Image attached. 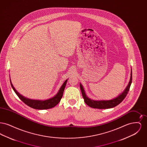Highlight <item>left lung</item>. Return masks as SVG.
Returning <instances> with one entry per match:
<instances>
[{
	"label": "left lung",
	"mask_w": 147,
	"mask_h": 147,
	"mask_svg": "<svg viewBox=\"0 0 147 147\" xmlns=\"http://www.w3.org/2000/svg\"><path fill=\"white\" fill-rule=\"evenodd\" d=\"M132 71L131 69L130 80H129V83L127 86L125 90L117 97L112 99V100H98L97 101V100H91L90 98H89L86 96V95L85 92L84 88L81 84H80V90H81V92L82 94V96L84 98V102H85V104L86 105H88L89 106L91 107L92 108H94V109H110V108H112V107H114L117 106L123 100V99L125 98H126V96L129 91V90L131 85L132 83Z\"/></svg>",
	"instance_id": "left-lung-1"
}]
</instances>
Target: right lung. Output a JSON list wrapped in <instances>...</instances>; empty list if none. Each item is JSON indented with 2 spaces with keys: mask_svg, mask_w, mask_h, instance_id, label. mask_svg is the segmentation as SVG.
<instances>
[{
  "mask_svg": "<svg viewBox=\"0 0 147 147\" xmlns=\"http://www.w3.org/2000/svg\"><path fill=\"white\" fill-rule=\"evenodd\" d=\"M11 86L14 90L16 94L18 95V96L20 98L21 101L24 102L26 105L30 106L31 108L37 109V110H45V109H49L52 107H54L57 105L59 101H61V98L63 96V92L64 90L65 85L67 84V82L68 80L67 79L64 83H63L62 86L61 87L59 90L58 92V93L53 98H49L48 100H32L28 98H25L24 96H22L18 91L16 90V89L14 88L13 84L11 83V80L10 79Z\"/></svg>",
  "mask_w": 147,
  "mask_h": 147,
  "instance_id": "add662e5",
  "label": "right lung"
}]
</instances>
